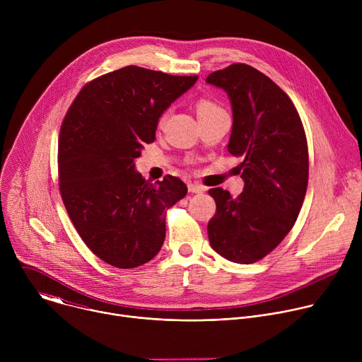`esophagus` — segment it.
Segmentation results:
<instances>
[{
  "instance_id": "esophagus-1",
  "label": "esophagus",
  "mask_w": 362,
  "mask_h": 362,
  "mask_svg": "<svg viewBox=\"0 0 362 362\" xmlns=\"http://www.w3.org/2000/svg\"><path fill=\"white\" fill-rule=\"evenodd\" d=\"M187 189H189V192H192V193H203L206 189L202 186V185H199V183H189L187 185Z\"/></svg>"
}]
</instances>
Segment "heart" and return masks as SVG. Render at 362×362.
Segmentation results:
<instances>
[{"label":"heart","instance_id":"heart-1","mask_svg":"<svg viewBox=\"0 0 362 362\" xmlns=\"http://www.w3.org/2000/svg\"><path fill=\"white\" fill-rule=\"evenodd\" d=\"M218 110H222V109L216 105V103H215L214 100H211V98H204V97H203V98H199V100L196 101V112H197V116L214 113V112H218ZM166 119H168V112L160 116L159 124L163 126V124L166 123Z\"/></svg>","mask_w":362,"mask_h":362}]
</instances>
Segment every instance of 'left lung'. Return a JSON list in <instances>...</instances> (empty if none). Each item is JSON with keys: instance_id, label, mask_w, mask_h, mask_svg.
Returning <instances> with one entry per match:
<instances>
[{"instance_id": "obj_1", "label": "left lung", "mask_w": 362, "mask_h": 362, "mask_svg": "<svg viewBox=\"0 0 362 362\" xmlns=\"http://www.w3.org/2000/svg\"><path fill=\"white\" fill-rule=\"evenodd\" d=\"M206 81L230 98L228 150L243 159L238 168L245 180L236 199L222 187L209 190L216 202L209 242L225 259L253 264L284 240L302 208L309 172L305 130L288 94L259 70L236 63Z\"/></svg>"}]
</instances>
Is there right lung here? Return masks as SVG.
Here are the masks:
<instances>
[{
  "label": "right lung",
  "instance_id": "add662e5",
  "mask_svg": "<svg viewBox=\"0 0 362 362\" xmlns=\"http://www.w3.org/2000/svg\"><path fill=\"white\" fill-rule=\"evenodd\" d=\"M196 80L127 66L87 83L62 123V199L83 242L112 267L153 259L165 242L168 209L187 193L170 175L150 183L134 172V159L156 139L163 112Z\"/></svg>",
  "mask_w": 362,
  "mask_h": 362
}]
</instances>
